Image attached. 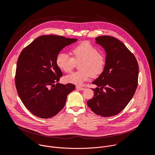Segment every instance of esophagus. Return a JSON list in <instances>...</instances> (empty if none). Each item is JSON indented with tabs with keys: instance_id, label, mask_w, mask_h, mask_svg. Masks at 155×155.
<instances>
[{
	"instance_id": "34e87169",
	"label": "esophagus",
	"mask_w": 155,
	"mask_h": 155,
	"mask_svg": "<svg viewBox=\"0 0 155 155\" xmlns=\"http://www.w3.org/2000/svg\"><path fill=\"white\" fill-rule=\"evenodd\" d=\"M76 89L80 90V91H83L85 90L84 87H80V86H76Z\"/></svg>"
}]
</instances>
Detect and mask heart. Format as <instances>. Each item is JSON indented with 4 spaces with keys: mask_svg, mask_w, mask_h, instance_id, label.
<instances>
[{
    "mask_svg": "<svg viewBox=\"0 0 155 155\" xmlns=\"http://www.w3.org/2000/svg\"><path fill=\"white\" fill-rule=\"evenodd\" d=\"M71 58L65 53H59L56 59L58 67L64 72H70L78 63V72L71 73L64 77L65 80L76 85H81L91 76L100 74L104 70L105 59L104 55L87 41H83L72 48Z\"/></svg>",
    "mask_w": 155,
    "mask_h": 155,
    "instance_id": "obj_1",
    "label": "heart"
}]
</instances>
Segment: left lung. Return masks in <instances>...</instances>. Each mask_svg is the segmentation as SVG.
<instances>
[{
    "mask_svg": "<svg viewBox=\"0 0 155 155\" xmlns=\"http://www.w3.org/2000/svg\"><path fill=\"white\" fill-rule=\"evenodd\" d=\"M106 53L103 72L93 83L94 96L87 106L97 115L118 114L133 97L137 87L139 65L134 56L118 39L108 35L96 38Z\"/></svg>",
    "mask_w": 155,
    "mask_h": 155,
    "instance_id": "1",
    "label": "left lung"
}]
</instances>
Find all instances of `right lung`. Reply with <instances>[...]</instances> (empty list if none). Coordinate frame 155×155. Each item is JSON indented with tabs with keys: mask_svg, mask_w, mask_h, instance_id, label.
<instances>
[{
	"mask_svg": "<svg viewBox=\"0 0 155 155\" xmlns=\"http://www.w3.org/2000/svg\"><path fill=\"white\" fill-rule=\"evenodd\" d=\"M77 41L49 35L35 38L18 59L15 84L18 96L27 109L41 118H51L64 108L68 95L75 86L62 84L56 56L65 46Z\"/></svg>",
	"mask_w": 155,
	"mask_h": 155,
	"instance_id": "add662e5",
	"label": "right lung"
}]
</instances>
